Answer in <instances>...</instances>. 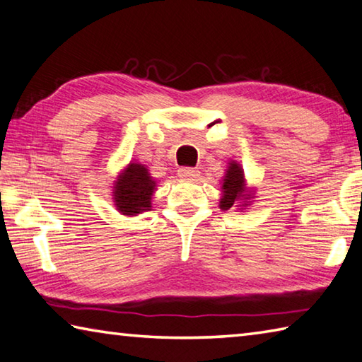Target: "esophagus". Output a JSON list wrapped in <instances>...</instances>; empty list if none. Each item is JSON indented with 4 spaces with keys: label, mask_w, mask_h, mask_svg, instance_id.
<instances>
[{
    "label": "esophagus",
    "mask_w": 362,
    "mask_h": 362,
    "mask_svg": "<svg viewBox=\"0 0 362 362\" xmlns=\"http://www.w3.org/2000/svg\"><path fill=\"white\" fill-rule=\"evenodd\" d=\"M200 175V171L197 168H191V167H185L177 170V176L182 177V180H195Z\"/></svg>",
    "instance_id": "34e87169"
}]
</instances>
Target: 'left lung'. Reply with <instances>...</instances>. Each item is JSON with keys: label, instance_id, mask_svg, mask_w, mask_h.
<instances>
[{"label": "left lung", "instance_id": "1", "mask_svg": "<svg viewBox=\"0 0 362 362\" xmlns=\"http://www.w3.org/2000/svg\"><path fill=\"white\" fill-rule=\"evenodd\" d=\"M256 189L246 185L245 171L237 160H229L226 175L221 182V210H230L232 206H237L238 210H245L246 206L255 202Z\"/></svg>", "mask_w": 362, "mask_h": 362}]
</instances>
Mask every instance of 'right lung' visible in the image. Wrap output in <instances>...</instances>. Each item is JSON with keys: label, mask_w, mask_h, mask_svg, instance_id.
<instances>
[{"label": "right lung", "mask_w": 362, "mask_h": 362, "mask_svg": "<svg viewBox=\"0 0 362 362\" xmlns=\"http://www.w3.org/2000/svg\"><path fill=\"white\" fill-rule=\"evenodd\" d=\"M112 202L122 216H136L152 208L157 182L146 165L130 162L112 182Z\"/></svg>", "instance_id": "1"}]
</instances>
